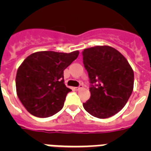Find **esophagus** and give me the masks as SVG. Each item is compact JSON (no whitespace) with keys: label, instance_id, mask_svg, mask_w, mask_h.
I'll return each instance as SVG.
<instances>
[{"label":"esophagus","instance_id":"1","mask_svg":"<svg viewBox=\"0 0 151 151\" xmlns=\"http://www.w3.org/2000/svg\"><path fill=\"white\" fill-rule=\"evenodd\" d=\"M82 88H83V85H80L78 87L76 88V90H80V89H82Z\"/></svg>","mask_w":151,"mask_h":151}]
</instances>
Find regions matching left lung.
Here are the masks:
<instances>
[{"label":"left lung","mask_w":151,"mask_h":151,"mask_svg":"<svg viewBox=\"0 0 151 151\" xmlns=\"http://www.w3.org/2000/svg\"><path fill=\"white\" fill-rule=\"evenodd\" d=\"M88 73L91 97L85 110L99 119L114 116L126 104L134 87V72L120 52L110 46H95L82 52Z\"/></svg>","instance_id":"1"}]
</instances>
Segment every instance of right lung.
I'll list each match as a JSON object with an SVG mask.
<instances>
[{
  "instance_id": "add662e5",
  "label": "right lung",
  "mask_w": 151,
  "mask_h": 151,
  "mask_svg": "<svg viewBox=\"0 0 151 151\" xmlns=\"http://www.w3.org/2000/svg\"><path fill=\"white\" fill-rule=\"evenodd\" d=\"M71 53L39 51L25 59L18 68L16 88L19 99L32 115L46 118L63 106L71 89L64 84L63 71L78 57Z\"/></svg>"
}]
</instances>
